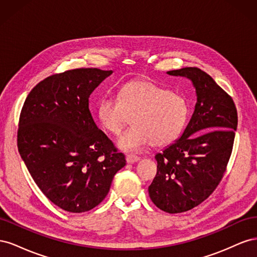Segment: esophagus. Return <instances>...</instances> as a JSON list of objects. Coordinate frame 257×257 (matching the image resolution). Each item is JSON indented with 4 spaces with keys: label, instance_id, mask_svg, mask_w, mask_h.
Returning a JSON list of instances; mask_svg holds the SVG:
<instances>
[{
    "label": "esophagus",
    "instance_id": "34e87169",
    "mask_svg": "<svg viewBox=\"0 0 257 257\" xmlns=\"http://www.w3.org/2000/svg\"><path fill=\"white\" fill-rule=\"evenodd\" d=\"M141 160V158L137 157L135 154H127L126 155V162L130 163V164H133V163H136Z\"/></svg>",
    "mask_w": 257,
    "mask_h": 257
}]
</instances>
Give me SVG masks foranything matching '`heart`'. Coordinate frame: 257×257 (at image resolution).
<instances>
[{
	"instance_id": "b5f03b06",
	"label": "heart",
	"mask_w": 257,
	"mask_h": 257,
	"mask_svg": "<svg viewBox=\"0 0 257 257\" xmlns=\"http://www.w3.org/2000/svg\"><path fill=\"white\" fill-rule=\"evenodd\" d=\"M97 116L103 127L119 136L127 122L132 125L118 141L123 151H139L148 144L165 147L176 142L189 118V104L182 95L146 79H134L119 89L118 99L100 98Z\"/></svg>"
}]
</instances>
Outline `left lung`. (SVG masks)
I'll return each instance as SVG.
<instances>
[{"instance_id": "8db88e82", "label": "left lung", "mask_w": 257, "mask_h": 257, "mask_svg": "<svg viewBox=\"0 0 257 257\" xmlns=\"http://www.w3.org/2000/svg\"><path fill=\"white\" fill-rule=\"evenodd\" d=\"M167 74L192 80L197 102L181 137L155 155L158 170L148 191L163 211L180 213L203 203L221 182L238 115L230 95L200 68L184 67Z\"/></svg>"}]
</instances>
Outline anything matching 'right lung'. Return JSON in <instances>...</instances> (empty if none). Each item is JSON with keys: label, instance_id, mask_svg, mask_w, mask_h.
<instances>
[{"label": "right lung", "instance_id": "1", "mask_svg": "<svg viewBox=\"0 0 257 257\" xmlns=\"http://www.w3.org/2000/svg\"><path fill=\"white\" fill-rule=\"evenodd\" d=\"M111 74L76 68L51 75L31 90L20 112L21 158L45 196L68 212L102 203L126 164L89 110L91 93Z\"/></svg>", "mask_w": 257, "mask_h": 257}]
</instances>
